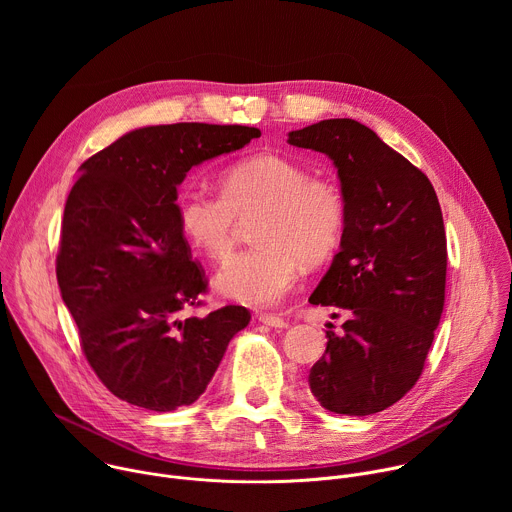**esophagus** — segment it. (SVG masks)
Returning <instances> with one entry per match:
<instances>
[{"instance_id":"obj_1","label":"esophagus","mask_w":512,"mask_h":512,"mask_svg":"<svg viewBox=\"0 0 512 512\" xmlns=\"http://www.w3.org/2000/svg\"><path fill=\"white\" fill-rule=\"evenodd\" d=\"M259 322L265 324V326H269V328H279V330L287 328V322H285L283 318L275 316V314H259Z\"/></svg>"}]
</instances>
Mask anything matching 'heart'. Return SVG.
Returning a JSON list of instances; mask_svg holds the SVG:
<instances>
[{
    "mask_svg": "<svg viewBox=\"0 0 512 512\" xmlns=\"http://www.w3.org/2000/svg\"><path fill=\"white\" fill-rule=\"evenodd\" d=\"M221 196L182 190L178 225L210 261H225L239 221L251 223L255 247L235 255L216 275V289L253 308L279 304L298 281L300 261L316 265L338 247L346 225L340 186L287 156L257 154L231 164L218 178Z\"/></svg>",
    "mask_w": 512,
    "mask_h": 512,
    "instance_id": "b5f03b06",
    "label": "heart"
}]
</instances>
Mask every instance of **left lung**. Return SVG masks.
Masks as SVG:
<instances>
[{
	"instance_id": "left-lung-1",
	"label": "left lung",
	"mask_w": 512,
	"mask_h": 512,
	"mask_svg": "<svg viewBox=\"0 0 512 512\" xmlns=\"http://www.w3.org/2000/svg\"><path fill=\"white\" fill-rule=\"evenodd\" d=\"M289 145L326 154L340 178L346 225L310 304L344 312L342 334L310 369L320 405L371 415L397 403L423 373L446 300L448 247L427 176L367 125L324 119L289 133Z\"/></svg>"
}]
</instances>
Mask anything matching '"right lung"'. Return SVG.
<instances>
[{
  "instance_id": "right-lung-1",
  "label": "right lung",
  "mask_w": 512,
  "mask_h": 512,
  "mask_svg": "<svg viewBox=\"0 0 512 512\" xmlns=\"http://www.w3.org/2000/svg\"><path fill=\"white\" fill-rule=\"evenodd\" d=\"M259 135L247 125H152L81 166L56 277L91 369L115 397L150 411L194 403L249 324L243 306L180 318L202 304L208 281L178 225L176 186L192 166Z\"/></svg>"
}]
</instances>
